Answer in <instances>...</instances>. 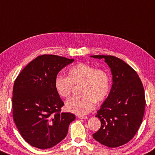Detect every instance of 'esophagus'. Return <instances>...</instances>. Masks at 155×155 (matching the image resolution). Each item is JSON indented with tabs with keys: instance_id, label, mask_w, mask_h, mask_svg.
<instances>
[{
	"instance_id": "esophagus-1",
	"label": "esophagus",
	"mask_w": 155,
	"mask_h": 155,
	"mask_svg": "<svg viewBox=\"0 0 155 155\" xmlns=\"http://www.w3.org/2000/svg\"><path fill=\"white\" fill-rule=\"evenodd\" d=\"M78 118L80 119H87V116H85V115H78Z\"/></svg>"
}]
</instances>
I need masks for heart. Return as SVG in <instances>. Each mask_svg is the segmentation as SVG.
<instances>
[{
    "label": "heart",
    "instance_id": "obj_1",
    "mask_svg": "<svg viewBox=\"0 0 155 155\" xmlns=\"http://www.w3.org/2000/svg\"><path fill=\"white\" fill-rule=\"evenodd\" d=\"M81 84L80 95L72 97L66 103V108L72 113L83 115L89 113L95 106V100H105L110 89V78L106 70L97 69L85 63L72 66L68 72V77L58 76L54 86L60 97H68L73 85Z\"/></svg>",
    "mask_w": 155,
    "mask_h": 155
}]
</instances>
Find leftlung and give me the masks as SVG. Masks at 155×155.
<instances>
[{"label":"left lung","mask_w":155,"mask_h":155,"mask_svg":"<svg viewBox=\"0 0 155 155\" xmlns=\"http://www.w3.org/2000/svg\"><path fill=\"white\" fill-rule=\"evenodd\" d=\"M104 59L111 69L112 85L95 117L101 121L94 138L109 148L125 144L135 136L145 111V94L136 70L112 55H92Z\"/></svg>","instance_id":"8db88e82"}]
</instances>
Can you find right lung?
Returning a JSON list of instances; mask_svg holds the SVG:
<instances>
[{
    "mask_svg": "<svg viewBox=\"0 0 155 155\" xmlns=\"http://www.w3.org/2000/svg\"><path fill=\"white\" fill-rule=\"evenodd\" d=\"M74 61L42 55L21 70L14 82L13 118L22 137L34 147L51 148L64 139L75 116L61 112L64 103L56 92L58 72Z\"/></svg>",
    "mask_w": 155,
    "mask_h": 155,
    "instance_id": "obj_1",
    "label": "right lung"
}]
</instances>
